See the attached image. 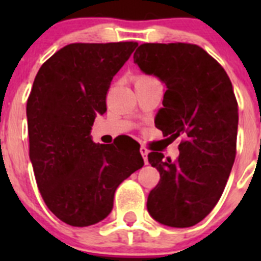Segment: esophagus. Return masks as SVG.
Segmentation results:
<instances>
[{
  "instance_id": "obj_1",
  "label": "esophagus",
  "mask_w": 261,
  "mask_h": 261,
  "mask_svg": "<svg viewBox=\"0 0 261 261\" xmlns=\"http://www.w3.org/2000/svg\"><path fill=\"white\" fill-rule=\"evenodd\" d=\"M140 153H141V155H142V158H144V162H145V165H147V154H149V150H147L146 147H144V146H141V149H140Z\"/></svg>"
}]
</instances>
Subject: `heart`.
I'll list each match as a JSON object with an SVG mask.
<instances>
[{
  "label": "heart",
  "mask_w": 261,
  "mask_h": 261,
  "mask_svg": "<svg viewBox=\"0 0 261 261\" xmlns=\"http://www.w3.org/2000/svg\"><path fill=\"white\" fill-rule=\"evenodd\" d=\"M137 80H151L150 77H146V75H141V77H138Z\"/></svg>",
  "instance_id": "1"
}]
</instances>
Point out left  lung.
I'll use <instances>...</instances> for the list:
<instances>
[{
	"instance_id": "left-lung-1",
	"label": "left lung",
	"mask_w": 261,
	"mask_h": 261,
	"mask_svg": "<svg viewBox=\"0 0 261 261\" xmlns=\"http://www.w3.org/2000/svg\"><path fill=\"white\" fill-rule=\"evenodd\" d=\"M133 60L167 89L155 126L168 138H184L175 161L158 151L147 155L161 175L147 197V212L162 225L190 227L216 206L234 165L238 103L231 81L195 44L146 43Z\"/></svg>"
}]
</instances>
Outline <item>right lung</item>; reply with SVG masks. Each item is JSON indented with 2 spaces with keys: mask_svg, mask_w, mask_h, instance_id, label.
Returning a JSON list of instances; mask_svg holds the SVG:
<instances>
[{
  "mask_svg": "<svg viewBox=\"0 0 261 261\" xmlns=\"http://www.w3.org/2000/svg\"><path fill=\"white\" fill-rule=\"evenodd\" d=\"M137 43H75L41 65L27 100L30 161L41 197L70 226L100 222L117 187L144 166L136 141L95 144L90 130L107 110L111 81Z\"/></svg>",
  "mask_w": 261,
  "mask_h": 261,
  "instance_id": "right-lung-1",
  "label": "right lung"
}]
</instances>
